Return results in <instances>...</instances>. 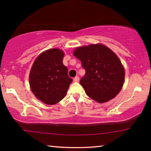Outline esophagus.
<instances>
[{
	"label": "esophagus",
	"instance_id": "1",
	"mask_svg": "<svg viewBox=\"0 0 151 151\" xmlns=\"http://www.w3.org/2000/svg\"><path fill=\"white\" fill-rule=\"evenodd\" d=\"M79 80H80V78H79V77H78V76H76V77L74 78V79H73L74 82H76L79 81Z\"/></svg>",
	"mask_w": 151,
	"mask_h": 151
}]
</instances>
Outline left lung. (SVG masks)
<instances>
[{"label":"left lung","instance_id":"left-lung-1","mask_svg":"<svg viewBox=\"0 0 151 151\" xmlns=\"http://www.w3.org/2000/svg\"><path fill=\"white\" fill-rule=\"evenodd\" d=\"M73 55L81 61L85 74L80 83L93 100L104 103L120 91L125 72L116 54L103 45L78 47Z\"/></svg>","mask_w":151,"mask_h":151}]
</instances>
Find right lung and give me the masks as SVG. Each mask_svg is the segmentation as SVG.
<instances>
[{
	"label": "right lung",
	"mask_w": 151,
	"mask_h": 151,
	"mask_svg": "<svg viewBox=\"0 0 151 151\" xmlns=\"http://www.w3.org/2000/svg\"><path fill=\"white\" fill-rule=\"evenodd\" d=\"M64 52L51 49L41 53L35 60L29 73V84L38 100L52 105L65 98L73 80L68 76L63 65Z\"/></svg>",
	"instance_id": "right-lung-1"
}]
</instances>
